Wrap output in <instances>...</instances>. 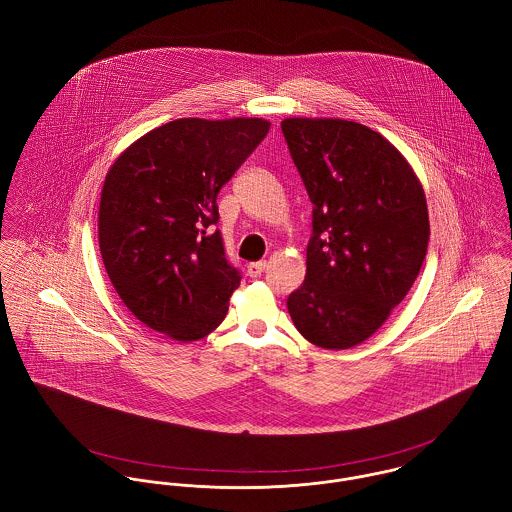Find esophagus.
<instances>
[{"instance_id":"obj_1","label":"esophagus","mask_w":512,"mask_h":512,"mask_svg":"<svg viewBox=\"0 0 512 512\" xmlns=\"http://www.w3.org/2000/svg\"><path fill=\"white\" fill-rule=\"evenodd\" d=\"M264 270H266V262H252V264H248L246 274L250 278H260L264 274Z\"/></svg>"}]
</instances>
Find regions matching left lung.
Returning <instances> with one entry per match:
<instances>
[{
    "label": "left lung",
    "mask_w": 512,
    "mask_h": 512,
    "mask_svg": "<svg viewBox=\"0 0 512 512\" xmlns=\"http://www.w3.org/2000/svg\"><path fill=\"white\" fill-rule=\"evenodd\" d=\"M282 132L313 203L307 272L288 311L309 343L351 349L420 274L430 240L426 195L402 153L363 124L288 118Z\"/></svg>",
    "instance_id": "8db88e82"
}]
</instances>
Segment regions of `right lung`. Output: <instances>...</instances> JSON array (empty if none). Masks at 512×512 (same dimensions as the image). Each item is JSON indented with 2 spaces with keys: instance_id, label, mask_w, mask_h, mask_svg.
Masks as SVG:
<instances>
[{
  "instance_id": "obj_1",
  "label": "right lung",
  "mask_w": 512,
  "mask_h": 512,
  "mask_svg": "<svg viewBox=\"0 0 512 512\" xmlns=\"http://www.w3.org/2000/svg\"><path fill=\"white\" fill-rule=\"evenodd\" d=\"M260 118H181L151 130L110 167L98 240L112 286L149 329L197 341L226 317L240 272L220 236V187L260 146Z\"/></svg>"
}]
</instances>
